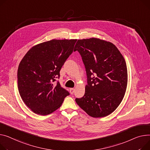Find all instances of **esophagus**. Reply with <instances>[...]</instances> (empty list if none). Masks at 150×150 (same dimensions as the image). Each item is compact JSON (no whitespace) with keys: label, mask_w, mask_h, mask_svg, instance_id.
Returning a JSON list of instances; mask_svg holds the SVG:
<instances>
[{"label":"esophagus","mask_w":150,"mask_h":150,"mask_svg":"<svg viewBox=\"0 0 150 150\" xmlns=\"http://www.w3.org/2000/svg\"><path fill=\"white\" fill-rule=\"evenodd\" d=\"M74 92H75V88H70V92H71V93L72 95L74 94Z\"/></svg>","instance_id":"obj_1"}]
</instances>
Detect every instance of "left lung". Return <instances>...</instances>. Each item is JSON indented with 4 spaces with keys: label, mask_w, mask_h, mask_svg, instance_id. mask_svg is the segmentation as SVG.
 Listing matches in <instances>:
<instances>
[{
    "label": "left lung",
    "mask_w": 150,
    "mask_h": 150,
    "mask_svg": "<svg viewBox=\"0 0 150 150\" xmlns=\"http://www.w3.org/2000/svg\"><path fill=\"white\" fill-rule=\"evenodd\" d=\"M80 54L87 84L76 104L89 116L102 117L113 112L124 98L127 86L125 59L113 43L96 38L78 40L74 51Z\"/></svg>",
    "instance_id": "obj_1"
}]
</instances>
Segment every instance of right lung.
I'll return each instance as SVG.
<instances>
[{
  "instance_id": "add662e5",
  "label": "right lung",
  "mask_w": 150,
  "mask_h": 150,
  "mask_svg": "<svg viewBox=\"0 0 150 150\" xmlns=\"http://www.w3.org/2000/svg\"><path fill=\"white\" fill-rule=\"evenodd\" d=\"M76 39L52 40L30 49L19 64L18 92L25 104L38 115L51 114L69 93L58 81L59 71L74 51Z\"/></svg>"
}]
</instances>
